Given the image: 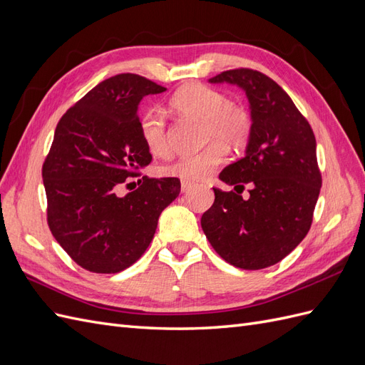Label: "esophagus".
<instances>
[{"label": "esophagus", "mask_w": 365, "mask_h": 365, "mask_svg": "<svg viewBox=\"0 0 365 365\" xmlns=\"http://www.w3.org/2000/svg\"><path fill=\"white\" fill-rule=\"evenodd\" d=\"M192 187H193V182H190V181H181V190L182 192H189Z\"/></svg>", "instance_id": "1"}]
</instances>
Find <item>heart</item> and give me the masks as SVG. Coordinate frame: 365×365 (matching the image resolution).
I'll use <instances>...</instances> for the list:
<instances>
[{"mask_svg":"<svg viewBox=\"0 0 365 365\" xmlns=\"http://www.w3.org/2000/svg\"><path fill=\"white\" fill-rule=\"evenodd\" d=\"M175 114L202 123V150L172 160L158 169L160 175L182 181L208 178L227 160V149L247 148L252 134V118L245 108L231 103L228 96L202 83H189L180 88L169 101ZM138 132L152 155L164 157L170 152V140L165 121L155 111H145L138 118Z\"/></svg>","mask_w":365,"mask_h":365,"instance_id":"obj_1","label":"heart"}]
</instances>
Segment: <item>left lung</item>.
Listing matches in <instances>:
<instances>
[{
    "label": "left lung",
    "mask_w": 365,
    "mask_h": 365,
    "mask_svg": "<svg viewBox=\"0 0 365 365\" xmlns=\"http://www.w3.org/2000/svg\"><path fill=\"white\" fill-rule=\"evenodd\" d=\"M212 83L245 91L252 134L245 155L219 180L235 190H215L201 227L215 251L233 267L263 269L284 259L306 237L322 189L317 141L309 121L271 77L251 68L222 71ZM250 195L241 197L245 185Z\"/></svg>",
    "instance_id": "left-lung-1"
}]
</instances>
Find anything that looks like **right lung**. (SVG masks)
<instances>
[{
	"instance_id": "obj_1",
	"label": "right lung",
	"mask_w": 365,
	"mask_h": 365,
	"mask_svg": "<svg viewBox=\"0 0 365 365\" xmlns=\"http://www.w3.org/2000/svg\"><path fill=\"white\" fill-rule=\"evenodd\" d=\"M165 88L138 74H117L62 115L42 180L47 222L68 256L86 271L115 274L135 263L155 235L158 217L181 192L178 178L138 180L117 190L152 161L138 132V103Z\"/></svg>"
}]
</instances>
